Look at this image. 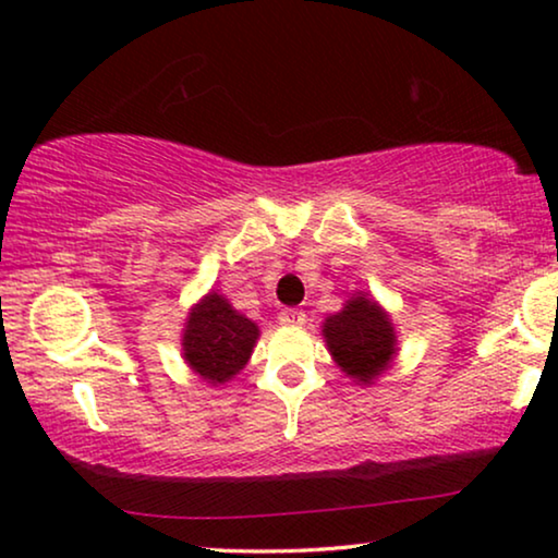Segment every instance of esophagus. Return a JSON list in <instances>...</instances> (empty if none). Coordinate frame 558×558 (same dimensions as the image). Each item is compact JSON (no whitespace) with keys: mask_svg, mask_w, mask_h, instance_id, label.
Segmentation results:
<instances>
[{"mask_svg":"<svg viewBox=\"0 0 558 558\" xmlns=\"http://www.w3.org/2000/svg\"><path fill=\"white\" fill-rule=\"evenodd\" d=\"M279 323L287 325V327H302L304 323H307V315H304L302 310H281L279 312Z\"/></svg>","mask_w":558,"mask_h":558,"instance_id":"1","label":"esophagus"}]
</instances>
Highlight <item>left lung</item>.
<instances>
[{
  "label": "left lung",
  "mask_w": 558,
  "mask_h": 558,
  "mask_svg": "<svg viewBox=\"0 0 558 558\" xmlns=\"http://www.w3.org/2000/svg\"><path fill=\"white\" fill-rule=\"evenodd\" d=\"M323 335L335 363L357 384H373L399 350L391 317L368 294L350 296L338 315L325 319Z\"/></svg>",
  "instance_id": "left-lung-1"
}]
</instances>
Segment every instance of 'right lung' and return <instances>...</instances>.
<instances>
[{
	"label": "right lung",
	"mask_w": 558,
	"mask_h": 558,
	"mask_svg": "<svg viewBox=\"0 0 558 558\" xmlns=\"http://www.w3.org/2000/svg\"><path fill=\"white\" fill-rule=\"evenodd\" d=\"M256 338V323L235 312L223 294L210 292L190 310L182 330V357L193 373L218 386L248 363Z\"/></svg>",
	"instance_id": "add662e5"
}]
</instances>
